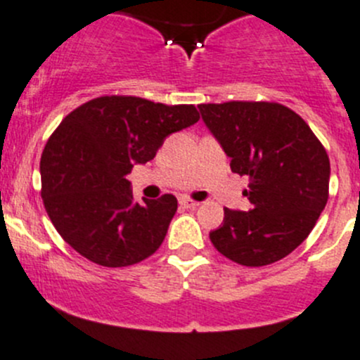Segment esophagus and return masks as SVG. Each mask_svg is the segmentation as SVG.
Returning a JSON list of instances; mask_svg holds the SVG:
<instances>
[{
  "label": "esophagus",
  "mask_w": 360,
  "mask_h": 360,
  "mask_svg": "<svg viewBox=\"0 0 360 360\" xmlns=\"http://www.w3.org/2000/svg\"><path fill=\"white\" fill-rule=\"evenodd\" d=\"M179 204L183 207H197L199 206V200H193V199H188V197H181L179 199Z\"/></svg>",
  "instance_id": "esophagus-1"
}]
</instances>
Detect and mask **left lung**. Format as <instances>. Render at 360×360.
I'll list each match as a JSON object with an SVG mask.
<instances>
[{"label":"left lung","mask_w":360,"mask_h":360,"mask_svg":"<svg viewBox=\"0 0 360 360\" xmlns=\"http://www.w3.org/2000/svg\"><path fill=\"white\" fill-rule=\"evenodd\" d=\"M231 170L248 177V211L224 210L210 240L243 266H266L295 250L328 200L330 161L304 119L284 104L229 101L199 104Z\"/></svg>","instance_id":"1"}]
</instances>
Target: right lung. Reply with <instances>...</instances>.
<instances>
[{"label": "right lung", "mask_w": 360, "mask_h": 360, "mask_svg": "<svg viewBox=\"0 0 360 360\" xmlns=\"http://www.w3.org/2000/svg\"><path fill=\"white\" fill-rule=\"evenodd\" d=\"M200 119L193 104L103 96L70 112L40 158L44 207L60 236L108 268L136 264L163 243L177 199L134 202L126 179L156 156L165 139Z\"/></svg>", "instance_id": "obj_1"}]
</instances>
